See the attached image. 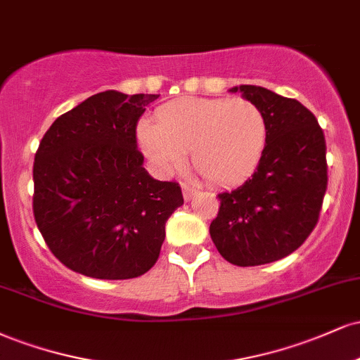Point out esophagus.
Masks as SVG:
<instances>
[{
	"instance_id": "esophagus-1",
	"label": "esophagus",
	"mask_w": 360,
	"mask_h": 360,
	"mask_svg": "<svg viewBox=\"0 0 360 360\" xmlns=\"http://www.w3.org/2000/svg\"><path fill=\"white\" fill-rule=\"evenodd\" d=\"M194 194H196V189L189 188V186H183V196H184V201H191L194 198Z\"/></svg>"
}]
</instances>
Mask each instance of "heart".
<instances>
[{
  "instance_id": "obj_1",
  "label": "heart",
  "mask_w": 360,
  "mask_h": 360,
  "mask_svg": "<svg viewBox=\"0 0 360 360\" xmlns=\"http://www.w3.org/2000/svg\"><path fill=\"white\" fill-rule=\"evenodd\" d=\"M143 152L160 172H169L191 152L194 169L208 183L232 186L247 179L262 159L267 120L243 98H179L142 123Z\"/></svg>"
}]
</instances>
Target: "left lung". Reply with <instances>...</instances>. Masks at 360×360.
I'll return each mask as SVG.
<instances>
[{
	"label": "left lung",
	"instance_id": "left-lung-1",
	"mask_svg": "<svg viewBox=\"0 0 360 360\" xmlns=\"http://www.w3.org/2000/svg\"><path fill=\"white\" fill-rule=\"evenodd\" d=\"M230 91L266 115L267 143L250 179L218 194L210 235L230 264L260 266L295 252L316 226L328 183L325 135L315 115L292 98L250 84Z\"/></svg>",
	"mask_w": 360,
	"mask_h": 360
}]
</instances>
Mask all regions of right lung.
Masks as SVG:
<instances>
[{
    "mask_svg": "<svg viewBox=\"0 0 360 360\" xmlns=\"http://www.w3.org/2000/svg\"><path fill=\"white\" fill-rule=\"evenodd\" d=\"M159 94L103 91L60 115L34 162V217L65 267L131 279L157 262L166 221L184 203L179 184L143 167L137 123Z\"/></svg>",
    "mask_w": 360,
    "mask_h": 360,
    "instance_id": "right-lung-1",
    "label": "right lung"
}]
</instances>
